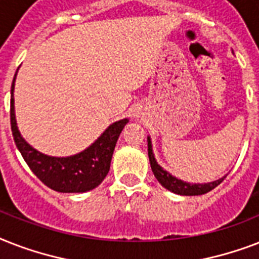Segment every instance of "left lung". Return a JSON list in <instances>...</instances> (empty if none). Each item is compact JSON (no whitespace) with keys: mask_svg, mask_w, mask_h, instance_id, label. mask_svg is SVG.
I'll return each mask as SVG.
<instances>
[{"mask_svg":"<svg viewBox=\"0 0 259 259\" xmlns=\"http://www.w3.org/2000/svg\"><path fill=\"white\" fill-rule=\"evenodd\" d=\"M148 156H149L150 166L154 173V177L157 179L158 183L166 188L168 191L177 195H184V196H196V195H204V193L212 191L215 187L221 184L222 181L225 180V177H222L219 180L212 181V183H207V184H191V183H185L183 180H179L177 177L172 176L169 172H166L158 165L156 158H154L153 149H152V142L150 138L148 137Z\"/></svg>","mask_w":259,"mask_h":259,"instance_id":"left-lung-1","label":"left lung"}]
</instances>
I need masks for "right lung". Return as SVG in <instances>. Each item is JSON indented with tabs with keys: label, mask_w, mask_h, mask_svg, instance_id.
<instances>
[{
	"label": "right lung",
	"mask_w": 259,
	"mask_h": 259,
	"mask_svg": "<svg viewBox=\"0 0 259 259\" xmlns=\"http://www.w3.org/2000/svg\"><path fill=\"white\" fill-rule=\"evenodd\" d=\"M17 75V72H16ZM10 90V126L16 146L30 170L54 191L63 193L87 192L101 184L110 170L114 148L122 129L129 119L114 122L103 132L101 137L80 153L70 157H51L33 149L21 137L14 115V80Z\"/></svg>",
	"instance_id": "1"
}]
</instances>
